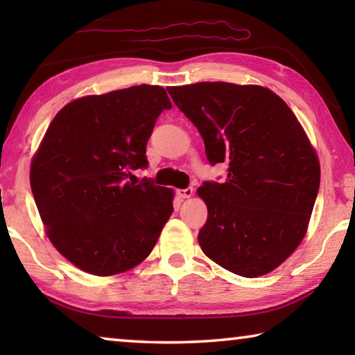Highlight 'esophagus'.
<instances>
[{
	"label": "esophagus",
	"instance_id": "1",
	"mask_svg": "<svg viewBox=\"0 0 355 355\" xmlns=\"http://www.w3.org/2000/svg\"><path fill=\"white\" fill-rule=\"evenodd\" d=\"M178 197H182V199H189V197L194 194V189L192 188H186V189H178L177 191Z\"/></svg>",
	"mask_w": 355,
	"mask_h": 355
}]
</instances>
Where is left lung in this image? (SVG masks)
<instances>
[{
    "label": "left lung",
    "mask_w": 355,
    "mask_h": 355,
    "mask_svg": "<svg viewBox=\"0 0 355 355\" xmlns=\"http://www.w3.org/2000/svg\"><path fill=\"white\" fill-rule=\"evenodd\" d=\"M205 142L224 183L205 182L208 207L199 244L208 258L243 277L274 271L307 232L320 189V161L288 105L266 87L197 83L169 87Z\"/></svg>",
    "instance_id": "obj_1"
}]
</instances>
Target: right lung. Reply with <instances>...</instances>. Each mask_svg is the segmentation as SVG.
I'll return each instance as SVG.
<instances>
[{"mask_svg": "<svg viewBox=\"0 0 355 355\" xmlns=\"http://www.w3.org/2000/svg\"><path fill=\"white\" fill-rule=\"evenodd\" d=\"M163 87L133 86L65 105L31 163V189L53 245L81 271L114 275L146 260L173 211V191L144 169L156 119L171 110Z\"/></svg>", "mask_w": 355, "mask_h": 355, "instance_id": "right-lung-1", "label": "right lung"}]
</instances>
